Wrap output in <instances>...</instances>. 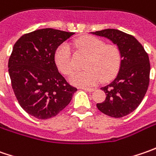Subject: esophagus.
Returning a JSON list of instances; mask_svg holds the SVG:
<instances>
[{
	"mask_svg": "<svg viewBox=\"0 0 156 156\" xmlns=\"http://www.w3.org/2000/svg\"><path fill=\"white\" fill-rule=\"evenodd\" d=\"M81 89H83V90H85V91H88V92H93L95 90V88L94 87H81Z\"/></svg>",
	"mask_w": 156,
	"mask_h": 156,
	"instance_id": "1",
	"label": "esophagus"
}]
</instances>
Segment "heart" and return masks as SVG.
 <instances>
[{"label":"heart","instance_id":"obj_1","mask_svg":"<svg viewBox=\"0 0 156 156\" xmlns=\"http://www.w3.org/2000/svg\"><path fill=\"white\" fill-rule=\"evenodd\" d=\"M78 50L87 55L83 71L75 72L70 81L75 85L93 86L98 82L108 81L115 77L122 65V52L115 44H105L102 40L94 36H83L75 41ZM55 62L58 69L66 75L74 70V63L70 47L63 42L55 52Z\"/></svg>","mask_w":156,"mask_h":156}]
</instances>
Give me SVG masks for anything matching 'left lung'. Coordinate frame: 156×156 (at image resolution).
Masks as SVG:
<instances>
[{
  "mask_svg": "<svg viewBox=\"0 0 156 156\" xmlns=\"http://www.w3.org/2000/svg\"><path fill=\"white\" fill-rule=\"evenodd\" d=\"M91 33L110 40L119 47L122 56L116 78L101 88L106 99L96 106L107 115L126 116L137 108L147 93L150 74L147 53L133 35L122 31L108 28Z\"/></svg>",
  "mask_w": 156,
  "mask_h": 156,
  "instance_id": "left-lung-1",
  "label": "left lung"
}]
</instances>
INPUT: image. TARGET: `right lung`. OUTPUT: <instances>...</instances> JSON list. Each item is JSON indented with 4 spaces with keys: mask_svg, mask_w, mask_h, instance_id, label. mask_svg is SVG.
Masks as SVG:
<instances>
[{
    "mask_svg": "<svg viewBox=\"0 0 156 156\" xmlns=\"http://www.w3.org/2000/svg\"><path fill=\"white\" fill-rule=\"evenodd\" d=\"M74 34L42 28L15 42L9 73L15 97L28 115L40 120L55 116L77 91L58 71L54 59L57 48Z\"/></svg>",
    "mask_w": 156,
    "mask_h": 156,
    "instance_id": "1",
    "label": "right lung"
}]
</instances>
